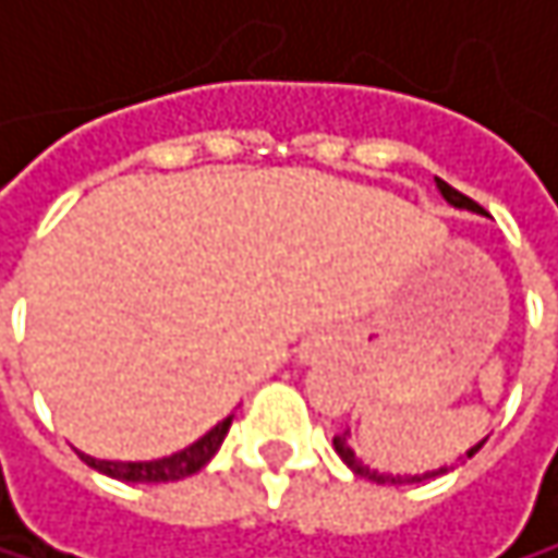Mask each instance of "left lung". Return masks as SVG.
Listing matches in <instances>:
<instances>
[{"mask_svg": "<svg viewBox=\"0 0 558 558\" xmlns=\"http://www.w3.org/2000/svg\"><path fill=\"white\" fill-rule=\"evenodd\" d=\"M436 183H439V193H442V196H446L452 206H459V209H478V206H475V199H469L465 193H459V190H456V186H449L446 180H436ZM332 446H336L339 459H342V462H345V465H349L355 475H362V478H372V482H378V485H407V482H426V478H436V475H442V472H446V469H439V472H426V475H413V478H410V475H397V478H393V475H378V472H372L368 465H362V462L355 459V449L349 446V429H345V433H339V436H332ZM482 446H485V439H482L475 449H469V452H465V459H472V456H475Z\"/></svg>", "mask_w": 558, "mask_h": 558, "instance_id": "obj_1", "label": "left lung"}]
</instances>
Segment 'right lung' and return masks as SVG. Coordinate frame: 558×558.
<instances>
[{"label":"right lung","mask_w":558,"mask_h":558,"mask_svg":"<svg viewBox=\"0 0 558 558\" xmlns=\"http://www.w3.org/2000/svg\"><path fill=\"white\" fill-rule=\"evenodd\" d=\"M232 426V416H226L222 423H216L203 439H196L193 446L173 452L168 459H155V462H106V459H93V456H83V462L109 478H119V482H135V485H151V482H180L193 472H199L222 446L226 433Z\"/></svg>","instance_id":"1"}]
</instances>
